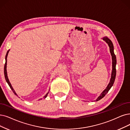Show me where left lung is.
I'll return each mask as SVG.
<instances>
[{
    "label": "left lung",
    "instance_id": "1",
    "mask_svg": "<svg viewBox=\"0 0 130 130\" xmlns=\"http://www.w3.org/2000/svg\"><path fill=\"white\" fill-rule=\"evenodd\" d=\"M103 40H105L106 42L108 44L110 50V52L111 53V55L112 56V72H111V78L110 80V82L109 83L108 86H107L106 89L103 91L101 94L99 96L96 100V101H98L99 100H101L102 98H103L105 96V95L109 91V90L111 89V87L112 86L114 82H115V79L116 78V55L113 52V45L112 43V41L109 39L107 37H105L102 38Z\"/></svg>",
    "mask_w": 130,
    "mask_h": 130
}]
</instances>
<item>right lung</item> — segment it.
Returning a JSON list of instances; mask_svg holds the SVG:
<instances>
[{"mask_svg":"<svg viewBox=\"0 0 130 130\" xmlns=\"http://www.w3.org/2000/svg\"><path fill=\"white\" fill-rule=\"evenodd\" d=\"M9 50H8V51H7V52L6 55V56H5V60H6V62H5V66H4V75H5V79H6L7 83H8V85H9V87H10V88H11V90H12V91L13 92V93H14V94L18 96V95L17 94V93H15V91L14 90V89H13V87H12L11 84V83H10V82H9V79H8V76H7V70H6V67H7V57L8 53V52H9ZM49 91H50V90H49ZM49 91L48 92V93H47V94H46L44 96V98H46V97H47V95H48V93H49Z\"/></svg>","mask_w":130,"mask_h":130,"instance_id":"right-lung-1","label":"right lung"}]
</instances>
